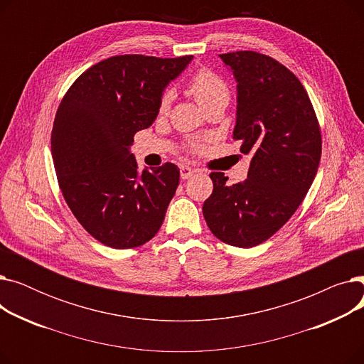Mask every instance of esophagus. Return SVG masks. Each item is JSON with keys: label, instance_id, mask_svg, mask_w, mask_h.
I'll list each match as a JSON object with an SVG mask.
<instances>
[{"label": "esophagus", "instance_id": "obj_1", "mask_svg": "<svg viewBox=\"0 0 364 364\" xmlns=\"http://www.w3.org/2000/svg\"><path fill=\"white\" fill-rule=\"evenodd\" d=\"M195 172H196L195 168L188 166V165H183V166L180 168V177H181L183 180H187V178L192 177V176L195 174Z\"/></svg>", "mask_w": 364, "mask_h": 364}]
</instances>
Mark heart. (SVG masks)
Instances as JSON below:
<instances>
[{
    "label": "heart",
    "instance_id": "1",
    "mask_svg": "<svg viewBox=\"0 0 364 364\" xmlns=\"http://www.w3.org/2000/svg\"><path fill=\"white\" fill-rule=\"evenodd\" d=\"M187 91L190 95H193V99L199 103L202 109L209 106L218 100H227L228 99V87L223 81V78L217 73L209 69H199L192 78L187 82ZM172 100V92L166 90L159 103L161 112H165L169 107V103ZM192 147L196 149L198 143H192Z\"/></svg>",
    "mask_w": 364,
    "mask_h": 364
}]
</instances>
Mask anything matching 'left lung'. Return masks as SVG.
Masks as SVG:
<instances>
[{"instance_id":"1","label":"left lung","mask_w":364,"mask_h":364,"mask_svg":"<svg viewBox=\"0 0 364 364\" xmlns=\"http://www.w3.org/2000/svg\"><path fill=\"white\" fill-rule=\"evenodd\" d=\"M220 57L237 82L233 139L252 158L242 183L227 186L224 172H211L214 190L202 213L215 237L252 247L284 225L307 195L321 136L309 94L288 68L255 51Z\"/></svg>"}]
</instances>
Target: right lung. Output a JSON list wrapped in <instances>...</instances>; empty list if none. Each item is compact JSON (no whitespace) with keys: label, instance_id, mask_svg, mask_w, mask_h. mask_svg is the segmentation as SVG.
Wrapping results in <instances>:
<instances>
[{"label":"right lung","instance_id":"add662e5","mask_svg":"<svg viewBox=\"0 0 364 364\" xmlns=\"http://www.w3.org/2000/svg\"><path fill=\"white\" fill-rule=\"evenodd\" d=\"M193 55L125 54L99 62L76 80L57 109L51 155L75 218L114 250L140 246L164 223L180 181L174 164L139 171L134 134L149 128L161 97Z\"/></svg>","mask_w":364,"mask_h":364}]
</instances>
